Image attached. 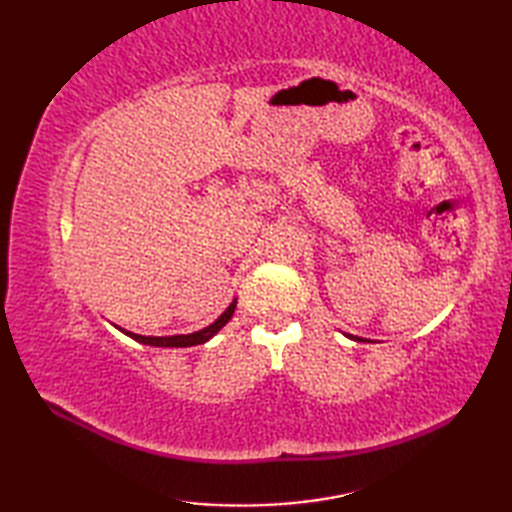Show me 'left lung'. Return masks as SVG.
Masks as SVG:
<instances>
[{
    "label": "left lung",
    "instance_id": "obj_1",
    "mask_svg": "<svg viewBox=\"0 0 512 512\" xmlns=\"http://www.w3.org/2000/svg\"><path fill=\"white\" fill-rule=\"evenodd\" d=\"M350 339H354V341H363V339H358V336H350Z\"/></svg>",
    "mask_w": 512,
    "mask_h": 512
}]
</instances>
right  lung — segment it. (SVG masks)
<instances>
[{"mask_svg":"<svg viewBox=\"0 0 512 512\" xmlns=\"http://www.w3.org/2000/svg\"><path fill=\"white\" fill-rule=\"evenodd\" d=\"M235 306H237V299L228 306L220 317L215 319V323H211L209 328H204L200 332H193V334H178V336H140V334H134V332H125L127 336H132L134 341L138 343H145V345H154V347H191V345H200V343H206L211 339V336H215L217 332H220L224 325L231 321L233 312H235ZM121 330V328H118Z\"/></svg>","mask_w":512,"mask_h":512,"instance_id":"1","label":"right lung"}]
</instances>
